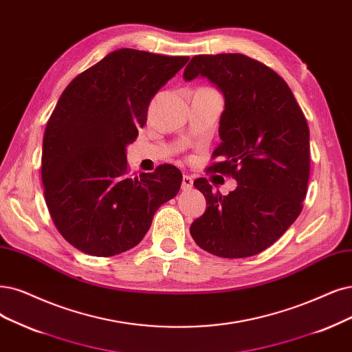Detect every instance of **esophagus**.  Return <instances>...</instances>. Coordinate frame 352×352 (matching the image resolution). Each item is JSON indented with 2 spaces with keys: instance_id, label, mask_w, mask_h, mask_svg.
Wrapping results in <instances>:
<instances>
[{
  "instance_id": "esophagus-1",
  "label": "esophagus",
  "mask_w": 352,
  "mask_h": 352,
  "mask_svg": "<svg viewBox=\"0 0 352 352\" xmlns=\"http://www.w3.org/2000/svg\"><path fill=\"white\" fill-rule=\"evenodd\" d=\"M191 187H192V178L190 175H184L183 183H181V188H183L184 191H188V190H191Z\"/></svg>"
}]
</instances>
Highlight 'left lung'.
<instances>
[{"mask_svg":"<svg viewBox=\"0 0 352 352\" xmlns=\"http://www.w3.org/2000/svg\"><path fill=\"white\" fill-rule=\"evenodd\" d=\"M206 76L225 97L220 145L207 173L236 179L228 196L206 178L194 186L206 212L190 226L201 250L246 258L267 250L300 214L310 174L306 117L292 89L267 65L241 54L194 56L184 80Z\"/></svg>","mask_w":352,"mask_h":352,"instance_id":"left-lung-1","label":"left lung"}]
</instances>
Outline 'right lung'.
Returning a JSON list of instances; mask_svg holds the SVG:
<instances>
[{"label":"right lung","mask_w":352,"mask_h":352,"mask_svg":"<svg viewBox=\"0 0 352 352\" xmlns=\"http://www.w3.org/2000/svg\"><path fill=\"white\" fill-rule=\"evenodd\" d=\"M119 49L69 82L43 136L42 181L52 220L76 250L113 256L136 246L183 174L164 164L129 174L126 146L145 126L153 96L188 62Z\"/></svg>","instance_id":"right-lung-1"}]
</instances>
